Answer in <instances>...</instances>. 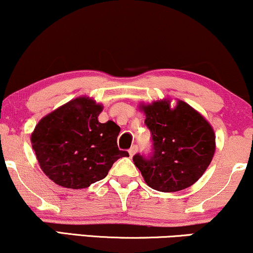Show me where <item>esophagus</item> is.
Wrapping results in <instances>:
<instances>
[{"label": "esophagus", "instance_id": "obj_1", "mask_svg": "<svg viewBox=\"0 0 253 253\" xmlns=\"http://www.w3.org/2000/svg\"><path fill=\"white\" fill-rule=\"evenodd\" d=\"M137 149H138V147H137V145H136V144H133L132 147L130 148V149H129V156H130V157H132L133 155H135V154H136V151H137Z\"/></svg>", "mask_w": 253, "mask_h": 253}]
</instances>
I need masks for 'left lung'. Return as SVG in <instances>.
I'll use <instances>...</instances> for the list:
<instances>
[{
    "mask_svg": "<svg viewBox=\"0 0 253 253\" xmlns=\"http://www.w3.org/2000/svg\"><path fill=\"white\" fill-rule=\"evenodd\" d=\"M144 124L151 133L150 155L132 160L147 185L160 192H177L192 186L210 166L215 136L210 123L188 104L169 100L142 106Z\"/></svg>",
    "mask_w": 253,
    "mask_h": 253,
    "instance_id": "1",
    "label": "left lung"
}]
</instances>
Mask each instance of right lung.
I'll list each match as a JSON object with an SVG mask.
<instances>
[{
	"mask_svg": "<svg viewBox=\"0 0 253 253\" xmlns=\"http://www.w3.org/2000/svg\"><path fill=\"white\" fill-rule=\"evenodd\" d=\"M103 106L86 97L71 100L43 117L32 133V145L42 171L56 185L86 188L103 180L118 159L121 127L98 122Z\"/></svg>",
	"mask_w": 253,
	"mask_h": 253,
	"instance_id": "add662e5",
	"label": "right lung"
}]
</instances>
